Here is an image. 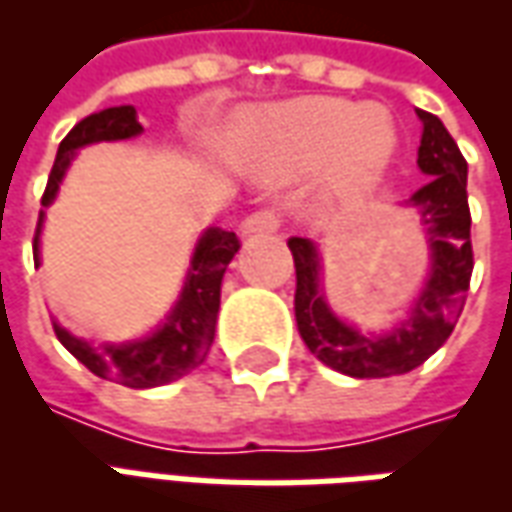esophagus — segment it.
Instances as JSON below:
<instances>
[{"label":"esophagus","instance_id":"obj_1","mask_svg":"<svg viewBox=\"0 0 512 512\" xmlns=\"http://www.w3.org/2000/svg\"><path fill=\"white\" fill-rule=\"evenodd\" d=\"M279 227V213L274 208H257L255 213H249L241 222V233H274Z\"/></svg>","mask_w":512,"mask_h":512}]
</instances>
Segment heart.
Listing matches in <instances>:
<instances>
[{
  "label": "heart",
  "mask_w": 512,
  "mask_h": 512,
  "mask_svg": "<svg viewBox=\"0 0 512 512\" xmlns=\"http://www.w3.org/2000/svg\"><path fill=\"white\" fill-rule=\"evenodd\" d=\"M246 147L266 175H299L323 164L321 200L348 205L381 186L397 156V126L384 106L299 98L246 120Z\"/></svg>",
  "instance_id": "heart-1"
}]
</instances>
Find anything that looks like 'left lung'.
Returning a JSON list of instances; mask_svg holds the SVG:
<instances>
[{
	"label": "left lung",
	"instance_id": "1",
	"mask_svg": "<svg viewBox=\"0 0 512 512\" xmlns=\"http://www.w3.org/2000/svg\"><path fill=\"white\" fill-rule=\"evenodd\" d=\"M422 120L419 169L430 183L411 197L428 227L433 266L422 296L406 323L384 337H367L354 326L337 321L318 288V249L312 241L288 238L296 263V326L310 354L337 373L354 378L403 376L419 367L447 343L461 318L472 279V213L466 197V158L439 117L417 112Z\"/></svg>",
	"mask_w": 512,
	"mask_h": 512
}]
</instances>
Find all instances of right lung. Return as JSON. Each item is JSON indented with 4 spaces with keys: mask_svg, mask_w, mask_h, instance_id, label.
Returning <instances> with one entry per match:
<instances>
[{
    "mask_svg": "<svg viewBox=\"0 0 512 512\" xmlns=\"http://www.w3.org/2000/svg\"><path fill=\"white\" fill-rule=\"evenodd\" d=\"M142 131L136 123L134 106H112L98 115H90L79 120L68 131V136L60 142L54 167H51L49 183L43 191L40 205H49L54 194L60 189V180L65 169L71 164L73 153L79 147L90 142H106V139H128ZM43 224V213L38 219L32 252L38 260V235ZM238 235L224 233L219 227H213L202 235L200 244L191 257V271L186 279L183 296L175 304V310L167 318L164 326H158L156 332L126 345H98L93 348L79 337L68 334L62 326L54 323V332L68 351L82 362L90 373L98 378H109L117 384L131 386V389H145V386H161L186 376L189 370L202 365V359L208 356V348L213 343L216 332V315H219V296H222V277L224 268L230 266V260L238 252Z\"/></svg>",
    "mask_w": 512,
    "mask_h": 512,
    "instance_id": "1",
    "label": "right lung"
}]
</instances>
